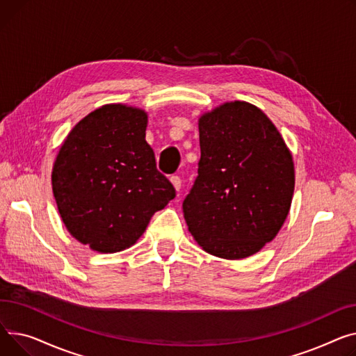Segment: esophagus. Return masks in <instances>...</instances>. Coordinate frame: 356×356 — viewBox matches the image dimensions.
<instances>
[{"mask_svg": "<svg viewBox=\"0 0 356 356\" xmlns=\"http://www.w3.org/2000/svg\"><path fill=\"white\" fill-rule=\"evenodd\" d=\"M171 182H172L175 190L179 191V188H181V178H179L178 175H172V177H171Z\"/></svg>", "mask_w": 356, "mask_h": 356, "instance_id": "esophagus-1", "label": "esophagus"}]
</instances>
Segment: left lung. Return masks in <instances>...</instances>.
Masks as SVG:
<instances>
[{
    "instance_id": "obj_1",
    "label": "left lung",
    "mask_w": 356,
    "mask_h": 356,
    "mask_svg": "<svg viewBox=\"0 0 356 356\" xmlns=\"http://www.w3.org/2000/svg\"><path fill=\"white\" fill-rule=\"evenodd\" d=\"M198 129V177L182 202L188 229L213 256L256 254L289 214L293 158L273 122L247 102L204 113Z\"/></svg>"
}]
</instances>
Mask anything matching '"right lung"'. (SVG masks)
Masks as SVG:
<instances>
[{"mask_svg":"<svg viewBox=\"0 0 356 356\" xmlns=\"http://www.w3.org/2000/svg\"><path fill=\"white\" fill-rule=\"evenodd\" d=\"M146 124L142 109L104 104L76 124L57 154L51 185L60 217L95 252L129 248L175 198L145 140Z\"/></svg>","mask_w":356,"mask_h":356,"instance_id":"1","label":"right lung"}]
</instances>
